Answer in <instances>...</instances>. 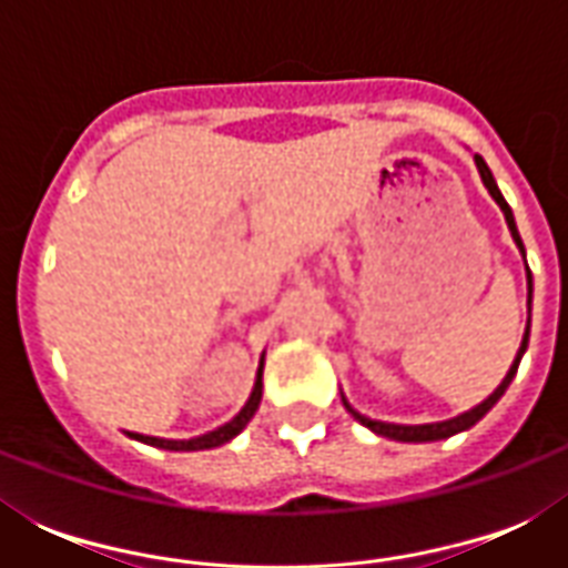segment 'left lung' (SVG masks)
<instances>
[{"instance_id":"8db88e82","label":"left lung","mask_w":568,"mask_h":568,"mask_svg":"<svg viewBox=\"0 0 568 568\" xmlns=\"http://www.w3.org/2000/svg\"><path fill=\"white\" fill-rule=\"evenodd\" d=\"M475 164H477V173H480V180H484L486 191H489V196H493L495 203H498V209L504 212V221H507V230H510L513 241H516V247H519V253L525 256V244H521L519 239V230H516V217H513V209L507 205V200H504V194L498 191V185H495V176L493 171L486 168V162L480 159V155H475ZM525 267H528V262H525ZM530 294H534V285H530V271H528V327H525V336H521V345L519 351H516V359H513L510 372L504 374V379L498 383V388H495L493 395L486 397V400H480L477 406H471V409H466V413L454 415V418H445V422H430V424H392V422H377V418H368V415L356 413L354 406L347 404V397L342 395V400H345V409L351 415H354L356 422L365 424L368 430H374L377 436H386V439H395V442H439V439H448V436H454V433H463L468 430V427H475L480 418H484L489 409H493L498 400H501V395L507 392V386L513 383V377H516V368H519L521 356H525V351H528V338H530Z\"/></svg>"}]
</instances>
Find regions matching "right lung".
<instances>
[{
  "label": "right lung",
  "mask_w": 568,
  "mask_h": 568,
  "mask_svg": "<svg viewBox=\"0 0 568 568\" xmlns=\"http://www.w3.org/2000/svg\"><path fill=\"white\" fill-rule=\"evenodd\" d=\"M262 368H265V354H262V363H258L256 383H253V392H250L247 404L241 406V413L232 418V422L214 427V430L203 433V436H194V439H159V436H144V433H129L132 439L144 442V445H153V448L164 450H205L217 448V445H226L230 439H235L244 427L250 424V418L256 415L258 404H262Z\"/></svg>",
  "instance_id": "right-lung-1"
}]
</instances>
